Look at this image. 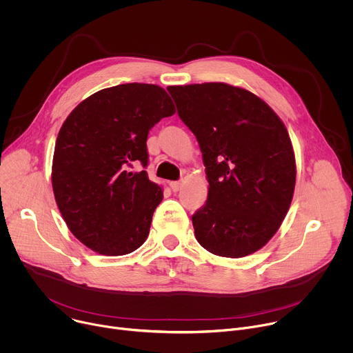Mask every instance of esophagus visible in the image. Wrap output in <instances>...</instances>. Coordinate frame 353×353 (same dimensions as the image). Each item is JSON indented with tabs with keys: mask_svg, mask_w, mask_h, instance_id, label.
<instances>
[{
	"mask_svg": "<svg viewBox=\"0 0 353 353\" xmlns=\"http://www.w3.org/2000/svg\"><path fill=\"white\" fill-rule=\"evenodd\" d=\"M170 188L176 192V191H179L181 188V183L180 181H172L170 183Z\"/></svg>",
	"mask_w": 353,
	"mask_h": 353,
	"instance_id": "1",
	"label": "esophagus"
}]
</instances>
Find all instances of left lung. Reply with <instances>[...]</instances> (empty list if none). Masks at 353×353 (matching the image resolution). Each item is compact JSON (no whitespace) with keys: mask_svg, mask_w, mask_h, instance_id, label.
<instances>
[{"mask_svg":"<svg viewBox=\"0 0 353 353\" xmlns=\"http://www.w3.org/2000/svg\"><path fill=\"white\" fill-rule=\"evenodd\" d=\"M168 90L198 141L210 183L205 205L192 215L198 243L221 257L256 253L293 198L296 162L285 124L243 88L207 82Z\"/></svg>","mask_w":353,"mask_h":353,"instance_id":"obj_1","label":"left lung"}]
</instances>
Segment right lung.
Returning <instances> with one entry per match:
<instances>
[{
	"mask_svg": "<svg viewBox=\"0 0 353 353\" xmlns=\"http://www.w3.org/2000/svg\"><path fill=\"white\" fill-rule=\"evenodd\" d=\"M176 113L168 92L152 83H123L86 97L59 132L52 184L71 233L102 256H124L149 234L162 188L146 168L148 132Z\"/></svg>",
	"mask_w": 353,
	"mask_h": 353,
	"instance_id": "right-lung-1",
	"label": "right lung"
}]
</instances>
